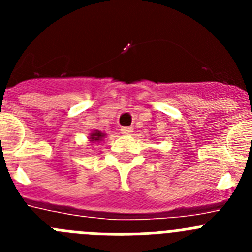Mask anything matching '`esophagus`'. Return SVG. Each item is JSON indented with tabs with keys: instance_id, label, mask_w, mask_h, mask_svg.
<instances>
[{
	"instance_id": "obj_1",
	"label": "esophagus",
	"mask_w": 252,
	"mask_h": 252,
	"mask_svg": "<svg viewBox=\"0 0 252 252\" xmlns=\"http://www.w3.org/2000/svg\"><path fill=\"white\" fill-rule=\"evenodd\" d=\"M131 132H132V127H122L121 128V133H124V135H130Z\"/></svg>"
}]
</instances>
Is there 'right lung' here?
I'll use <instances>...</instances> for the list:
<instances>
[{
	"instance_id": "obj_1",
	"label": "right lung",
	"mask_w": 252,
	"mask_h": 252,
	"mask_svg": "<svg viewBox=\"0 0 252 252\" xmlns=\"http://www.w3.org/2000/svg\"><path fill=\"white\" fill-rule=\"evenodd\" d=\"M104 137V133L103 132H101V131H98V130H94L93 131V132H91V135H90V141L91 142H95V141H101L102 139H103Z\"/></svg>"
}]
</instances>
